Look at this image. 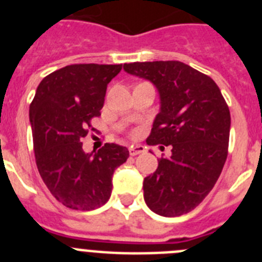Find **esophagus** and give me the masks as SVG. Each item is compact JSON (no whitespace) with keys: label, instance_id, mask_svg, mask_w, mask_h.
<instances>
[{"label":"esophagus","instance_id":"34e87169","mask_svg":"<svg viewBox=\"0 0 262 262\" xmlns=\"http://www.w3.org/2000/svg\"><path fill=\"white\" fill-rule=\"evenodd\" d=\"M144 151V147H142V145H136V147L129 148V155H131V156H136V155L139 154H143Z\"/></svg>","mask_w":262,"mask_h":262}]
</instances>
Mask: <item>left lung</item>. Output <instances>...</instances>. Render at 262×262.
Wrapping results in <instances>:
<instances>
[{
    "label": "left lung",
    "mask_w": 262,
    "mask_h": 262,
    "mask_svg": "<svg viewBox=\"0 0 262 262\" xmlns=\"http://www.w3.org/2000/svg\"><path fill=\"white\" fill-rule=\"evenodd\" d=\"M123 69L159 90L161 106L147 144L169 145L172 151L144 178L145 203L161 216L187 214L221 176L228 154L230 108L211 77L181 61L131 62Z\"/></svg>",
    "instance_id": "obj_1"
}]
</instances>
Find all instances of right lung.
<instances>
[{
	"label": "right lung",
	"instance_id": "add662e5",
	"mask_svg": "<svg viewBox=\"0 0 262 262\" xmlns=\"http://www.w3.org/2000/svg\"><path fill=\"white\" fill-rule=\"evenodd\" d=\"M122 64H73L52 72L39 84L30 122L40 177L55 198L73 210L101 207L111 195L114 170L128 159V149L106 143L86 154L85 138L92 119L101 115L107 84Z\"/></svg>",
	"mask_w": 262,
	"mask_h": 262
}]
</instances>
